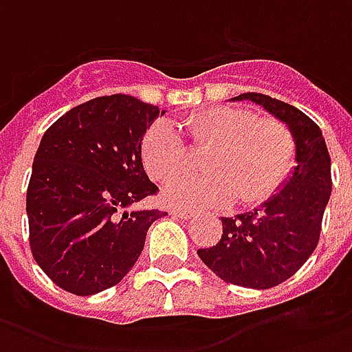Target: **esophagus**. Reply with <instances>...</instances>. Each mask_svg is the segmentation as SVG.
I'll use <instances>...</instances> for the list:
<instances>
[{
  "label": "esophagus",
  "mask_w": 352,
  "mask_h": 352,
  "mask_svg": "<svg viewBox=\"0 0 352 352\" xmlns=\"http://www.w3.org/2000/svg\"><path fill=\"white\" fill-rule=\"evenodd\" d=\"M170 215H174V217H179V219H189V217H191V214H189V212H186V210H170Z\"/></svg>",
  "instance_id": "34e87169"
}]
</instances>
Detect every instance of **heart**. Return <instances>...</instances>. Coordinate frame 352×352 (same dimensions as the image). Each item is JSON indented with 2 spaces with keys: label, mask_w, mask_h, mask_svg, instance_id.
Returning a JSON list of instances; mask_svg holds the SVG:
<instances>
[{
  "label": "heart",
  "mask_w": 352,
  "mask_h": 352,
  "mask_svg": "<svg viewBox=\"0 0 352 352\" xmlns=\"http://www.w3.org/2000/svg\"><path fill=\"white\" fill-rule=\"evenodd\" d=\"M195 148L204 155L206 174H179L163 189V202L179 210H204L238 201L253 206L270 199L289 178L296 142L276 118H258L236 107L202 110L186 122ZM140 155L151 178L163 182L187 165V146L166 120L151 123Z\"/></svg>",
  "instance_id": "obj_1"
}]
</instances>
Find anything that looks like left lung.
Returning a JSON list of instances; mask_svg holds the SVG:
<instances>
[{
    "instance_id": "1",
    "label": "left lung",
    "mask_w": 352,
    "mask_h": 352,
    "mask_svg": "<svg viewBox=\"0 0 352 352\" xmlns=\"http://www.w3.org/2000/svg\"><path fill=\"white\" fill-rule=\"evenodd\" d=\"M287 123L296 142V166L283 187L251 212L221 217V240L199 257L223 281L272 289L294 276L317 248L322 214L332 193L327 142L319 125L292 104L264 94H242Z\"/></svg>"
}]
</instances>
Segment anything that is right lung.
Instances as JSON below:
<instances>
[{
    "label": "right lung",
    "instance_id": "add662e5",
    "mask_svg": "<svg viewBox=\"0 0 352 352\" xmlns=\"http://www.w3.org/2000/svg\"><path fill=\"white\" fill-rule=\"evenodd\" d=\"M157 107L131 95L82 102L46 129L25 197L33 258L76 296L114 287L144 250L150 225L166 212H127L157 193L140 144Z\"/></svg>",
    "mask_w": 352,
    "mask_h": 352
}]
</instances>
